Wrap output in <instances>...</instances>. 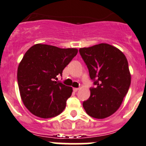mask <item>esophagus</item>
Wrapping results in <instances>:
<instances>
[{"label":"esophagus","instance_id":"34e87169","mask_svg":"<svg viewBox=\"0 0 146 146\" xmlns=\"http://www.w3.org/2000/svg\"><path fill=\"white\" fill-rule=\"evenodd\" d=\"M73 91H74V92H77V91L78 90V88H73Z\"/></svg>","mask_w":146,"mask_h":146}]
</instances>
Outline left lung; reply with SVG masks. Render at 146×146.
<instances>
[{
	"mask_svg": "<svg viewBox=\"0 0 146 146\" xmlns=\"http://www.w3.org/2000/svg\"><path fill=\"white\" fill-rule=\"evenodd\" d=\"M79 53L96 85L83 102L84 109L92 117L106 118L118 110L130 87L127 59L118 48L106 43L82 48Z\"/></svg>",
	"mask_w": 146,
	"mask_h": 146,
	"instance_id": "1",
	"label": "left lung"
}]
</instances>
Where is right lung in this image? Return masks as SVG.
<instances>
[{
  "mask_svg": "<svg viewBox=\"0 0 146 146\" xmlns=\"http://www.w3.org/2000/svg\"><path fill=\"white\" fill-rule=\"evenodd\" d=\"M78 53L44 44L31 47L17 68L19 90L24 105L33 115L50 118L62 112L72 87L54 81Z\"/></svg>",
  "mask_w": 146,
  "mask_h": 146,
  "instance_id": "add662e5",
  "label": "right lung"
}]
</instances>
